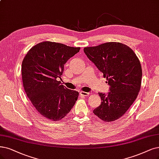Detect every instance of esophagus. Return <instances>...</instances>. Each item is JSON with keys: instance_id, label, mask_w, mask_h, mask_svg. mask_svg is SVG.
Listing matches in <instances>:
<instances>
[{"instance_id": "1", "label": "esophagus", "mask_w": 159, "mask_h": 159, "mask_svg": "<svg viewBox=\"0 0 159 159\" xmlns=\"http://www.w3.org/2000/svg\"><path fill=\"white\" fill-rule=\"evenodd\" d=\"M80 94L82 96H83V97H84V96H89L90 95V93H89V92H86L81 91V92H80Z\"/></svg>"}]
</instances>
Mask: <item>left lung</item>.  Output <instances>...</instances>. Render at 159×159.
Returning <instances> with one entry per match:
<instances>
[{"label":"left lung","instance_id":"8db88e82","mask_svg":"<svg viewBox=\"0 0 159 159\" xmlns=\"http://www.w3.org/2000/svg\"><path fill=\"white\" fill-rule=\"evenodd\" d=\"M84 52L109 85L107 94L98 93L102 102L93 113L105 122L119 119L136 100L139 92L142 70L139 59L128 46L115 42L86 47Z\"/></svg>","mask_w":159,"mask_h":159}]
</instances>
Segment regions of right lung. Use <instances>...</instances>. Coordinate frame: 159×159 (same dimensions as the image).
Instances as JSON below:
<instances>
[{
    "instance_id": "obj_1",
    "label": "right lung",
    "mask_w": 159,
    "mask_h": 159,
    "mask_svg": "<svg viewBox=\"0 0 159 159\" xmlns=\"http://www.w3.org/2000/svg\"><path fill=\"white\" fill-rule=\"evenodd\" d=\"M80 50L61 43L45 41L29 50L22 61L23 85L34 107L53 121L63 119L73 107L79 92L60 81L64 65Z\"/></svg>"
}]
</instances>
